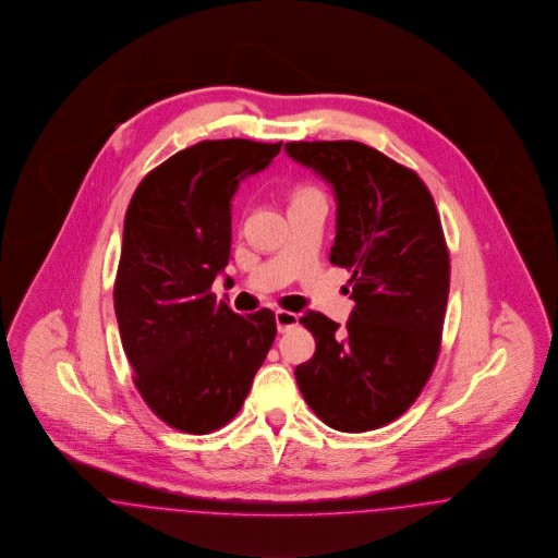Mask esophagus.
<instances>
[{
  "label": "esophagus",
  "instance_id": "34e87169",
  "mask_svg": "<svg viewBox=\"0 0 558 558\" xmlns=\"http://www.w3.org/2000/svg\"><path fill=\"white\" fill-rule=\"evenodd\" d=\"M275 322H277V329L281 331V333H286V331H290L293 329L295 325H298V315L295 313H290V311H277L275 313Z\"/></svg>",
  "mask_w": 558,
  "mask_h": 558
}]
</instances>
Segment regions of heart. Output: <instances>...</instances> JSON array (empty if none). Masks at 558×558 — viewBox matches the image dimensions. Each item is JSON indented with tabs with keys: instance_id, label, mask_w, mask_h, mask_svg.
<instances>
[{
	"instance_id": "b5f03b06",
	"label": "heart",
	"mask_w": 558,
	"mask_h": 558,
	"mask_svg": "<svg viewBox=\"0 0 558 558\" xmlns=\"http://www.w3.org/2000/svg\"><path fill=\"white\" fill-rule=\"evenodd\" d=\"M315 193H317V191H313V189H300V191L295 193V197H304V195H315ZM295 197H293V199H295Z\"/></svg>"
}]
</instances>
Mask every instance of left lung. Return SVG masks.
<instances>
[{"mask_svg": "<svg viewBox=\"0 0 558 558\" xmlns=\"http://www.w3.org/2000/svg\"><path fill=\"white\" fill-rule=\"evenodd\" d=\"M293 161L331 184L329 260L352 272L351 319L306 313L311 361L295 367L308 408L329 428L365 433L410 410L430 378L449 295V252L435 199L420 177L354 141L288 143Z\"/></svg>", "mask_w": 558, "mask_h": 558, "instance_id": "8db88e82", "label": "left lung"}]
</instances>
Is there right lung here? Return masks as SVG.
Instances as JSON below:
<instances>
[{"mask_svg": "<svg viewBox=\"0 0 558 558\" xmlns=\"http://www.w3.org/2000/svg\"><path fill=\"white\" fill-rule=\"evenodd\" d=\"M281 143L204 141L148 172L132 195L113 288L134 384L168 426L207 435L241 410L277 323L236 315L211 283L231 258V199Z\"/></svg>", "mask_w": 558, "mask_h": 558, "instance_id": "obj_1", "label": "right lung"}]
</instances>
